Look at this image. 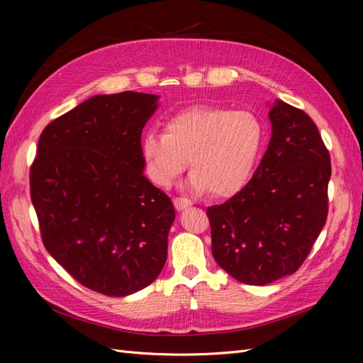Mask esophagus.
I'll return each instance as SVG.
<instances>
[{
    "instance_id": "esophagus-1",
    "label": "esophagus",
    "mask_w": 363,
    "mask_h": 363,
    "mask_svg": "<svg viewBox=\"0 0 363 363\" xmlns=\"http://www.w3.org/2000/svg\"><path fill=\"white\" fill-rule=\"evenodd\" d=\"M191 204H192L191 200L183 199V196H179V199H174V206H175V208H177V211H183V208L189 207Z\"/></svg>"
}]
</instances>
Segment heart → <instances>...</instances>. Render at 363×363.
<instances>
[{
    "instance_id": "obj_1",
    "label": "heart",
    "mask_w": 363,
    "mask_h": 363,
    "mask_svg": "<svg viewBox=\"0 0 363 363\" xmlns=\"http://www.w3.org/2000/svg\"><path fill=\"white\" fill-rule=\"evenodd\" d=\"M263 140L260 119L248 111L194 106L164 124V135L147 131L142 156L150 180L168 189L189 160L194 192L225 199L244 188Z\"/></svg>"
}]
</instances>
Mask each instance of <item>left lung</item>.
<instances>
[{
    "instance_id": "left-lung-1",
    "label": "left lung",
    "mask_w": 363,
    "mask_h": 363,
    "mask_svg": "<svg viewBox=\"0 0 363 363\" xmlns=\"http://www.w3.org/2000/svg\"><path fill=\"white\" fill-rule=\"evenodd\" d=\"M269 121V145L252 179L206 211L216 263L255 286L303 265L325 224L332 175L330 155L309 115L276 100Z\"/></svg>"
}]
</instances>
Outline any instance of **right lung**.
Wrapping results in <instances>:
<instances>
[{
    "label": "right lung",
    "instance_id": "add662e5",
    "mask_svg": "<svg viewBox=\"0 0 363 363\" xmlns=\"http://www.w3.org/2000/svg\"><path fill=\"white\" fill-rule=\"evenodd\" d=\"M157 95H95L43 128L30 169L43 245L83 286L108 296L147 288L175 219L144 175L142 128Z\"/></svg>",
    "mask_w": 363,
    "mask_h": 363
}]
</instances>
